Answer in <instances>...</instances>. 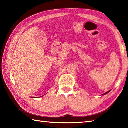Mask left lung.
Listing matches in <instances>:
<instances>
[{
	"label": "left lung",
	"instance_id": "1",
	"mask_svg": "<svg viewBox=\"0 0 128 128\" xmlns=\"http://www.w3.org/2000/svg\"><path fill=\"white\" fill-rule=\"evenodd\" d=\"M110 92V91H108V92H106V93H104V94H102V95H103V96H104V95H106V94L107 93H108V92Z\"/></svg>",
	"mask_w": 128,
	"mask_h": 128
}]
</instances>
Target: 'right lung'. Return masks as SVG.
Segmentation results:
<instances>
[{"label": "right lung", "mask_w": 128, "mask_h": 128, "mask_svg": "<svg viewBox=\"0 0 128 128\" xmlns=\"http://www.w3.org/2000/svg\"><path fill=\"white\" fill-rule=\"evenodd\" d=\"M32 98H33V97H32Z\"/></svg>", "instance_id": "obj_1"}]
</instances>
